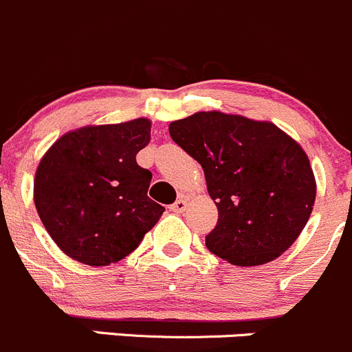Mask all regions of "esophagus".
<instances>
[{
	"mask_svg": "<svg viewBox=\"0 0 352 352\" xmlns=\"http://www.w3.org/2000/svg\"><path fill=\"white\" fill-rule=\"evenodd\" d=\"M185 209H186V200L185 199L176 200V202H174L173 206H170V210H173V212H176V214L185 212Z\"/></svg>",
	"mask_w": 352,
	"mask_h": 352,
	"instance_id": "obj_1",
	"label": "esophagus"
}]
</instances>
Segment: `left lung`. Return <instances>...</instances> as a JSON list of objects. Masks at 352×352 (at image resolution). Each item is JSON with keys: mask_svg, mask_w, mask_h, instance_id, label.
<instances>
[{"mask_svg": "<svg viewBox=\"0 0 352 352\" xmlns=\"http://www.w3.org/2000/svg\"><path fill=\"white\" fill-rule=\"evenodd\" d=\"M169 135L202 166L216 202L207 249L236 266L270 263L306 226L316 199L304 150L271 122L197 112L169 124Z\"/></svg>", "mask_w": 352, "mask_h": 352, "instance_id": "left-lung-1", "label": "left lung"}]
</instances>
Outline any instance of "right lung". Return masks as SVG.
I'll return each mask as SVG.
<instances>
[{
  "instance_id": "1",
  "label": "right lung",
  "mask_w": 352,
  "mask_h": 352,
  "mask_svg": "<svg viewBox=\"0 0 352 352\" xmlns=\"http://www.w3.org/2000/svg\"><path fill=\"white\" fill-rule=\"evenodd\" d=\"M150 120L86 126L53 143L36 170L34 204L56 245L89 266L131 254L164 209L148 193L152 173L136 162Z\"/></svg>"
}]
</instances>
